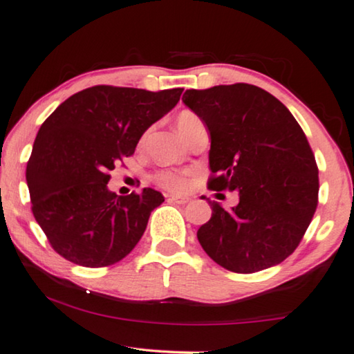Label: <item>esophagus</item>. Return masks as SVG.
<instances>
[{"mask_svg": "<svg viewBox=\"0 0 354 354\" xmlns=\"http://www.w3.org/2000/svg\"><path fill=\"white\" fill-rule=\"evenodd\" d=\"M168 201L175 202V203H181V205H184V203H187L191 198H189L187 196H175V194H171V196H168Z\"/></svg>", "mask_w": 354, "mask_h": 354, "instance_id": "esophagus-1", "label": "esophagus"}]
</instances>
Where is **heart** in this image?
I'll return each instance as SVG.
<instances>
[{"instance_id": "heart-1", "label": "heart", "mask_w": 354, "mask_h": 354, "mask_svg": "<svg viewBox=\"0 0 354 354\" xmlns=\"http://www.w3.org/2000/svg\"><path fill=\"white\" fill-rule=\"evenodd\" d=\"M201 122L196 113L191 111H184L178 115L176 118V127L179 129V133L183 136H186L189 129H191L192 125ZM153 181H156L157 186H160L167 191H176L181 192L187 187V171H176V170H162L156 173L153 176Z\"/></svg>"}]
</instances>
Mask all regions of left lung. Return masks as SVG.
<instances>
[{
    "label": "left lung",
    "instance_id": "1",
    "mask_svg": "<svg viewBox=\"0 0 354 354\" xmlns=\"http://www.w3.org/2000/svg\"><path fill=\"white\" fill-rule=\"evenodd\" d=\"M183 102L210 131L208 189L239 191L232 210L208 202L212 218L197 231L202 248L239 274L279 265L301 242L317 208V165L301 127L255 84L187 89Z\"/></svg>",
    "mask_w": 354,
    "mask_h": 354
}]
</instances>
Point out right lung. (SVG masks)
<instances>
[{
    "label": "right lung",
    "mask_w": 354,
    "mask_h": 354,
    "mask_svg": "<svg viewBox=\"0 0 354 354\" xmlns=\"http://www.w3.org/2000/svg\"><path fill=\"white\" fill-rule=\"evenodd\" d=\"M181 93L97 84L66 99L44 120L27 184L35 220L59 255L104 268L136 247L151 212L165 198L151 187L117 196L107 189L109 171L133 156L142 133L176 106Z\"/></svg>",
    "instance_id": "1"
}]
</instances>
